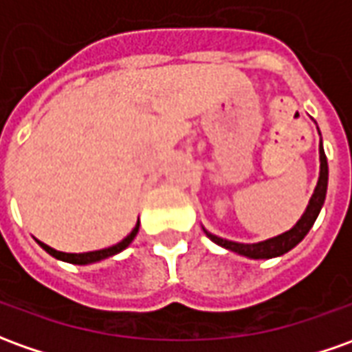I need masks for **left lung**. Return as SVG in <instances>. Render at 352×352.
<instances>
[{"label": "left lung", "instance_id": "1", "mask_svg": "<svg viewBox=\"0 0 352 352\" xmlns=\"http://www.w3.org/2000/svg\"><path fill=\"white\" fill-rule=\"evenodd\" d=\"M326 191H328V159H326V153H324V147H322V142H320V178L318 184H316V190L312 193V197L309 201V207L305 210L301 220L289 232H285L282 236L272 237V239L261 241V243H236V241H228V239H222V237L212 236L207 230H205V234L214 243H218V245L226 247L230 251H234L237 254H243V256H249V258H272V256H280V254L292 251L293 247L297 245V243H301L302 237L309 234V230L314 224V220L318 218L320 208L324 205Z\"/></svg>", "mask_w": 352, "mask_h": 352}]
</instances>
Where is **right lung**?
<instances>
[{"label": "right lung", "mask_w": 352, "mask_h": 352, "mask_svg": "<svg viewBox=\"0 0 352 352\" xmlns=\"http://www.w3.org/2000/svg\"><path fill=\"white\" fill-rule=\"evenodd\" d=\"M138 230H140V222H138L134 230L130 232V236H126L120 243H116V245L113 247H107V249H101V251H91V253H60V251H55V249H51L50 245L42 243V241H38V243H40L42 249H45L51 256H55V258H59V261H65V263L70 264H91L98 263V261H103L107 256H113V254L120 253V251H124L126 247L134 241Z\"/></svg>", "instance_id": "obj_1"}]
</instances>
